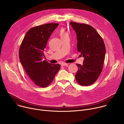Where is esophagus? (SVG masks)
Masks as SVG:
<instances>
[{
  "instance_id": "34e87169",
  "label": "esophagus",
  "mask_w": 124,
  "mask_h": 124,
  "mask_svg": "<svg viewBox=\"0 0 124 124\" xmlns=\"http://www.w3.org/2000/svg\"><path fill=\"white\" fill-rule=\"evenodd\" d=\"M68 65V64L65 63H62V64H61V65L62 66H67V65Z\"/></svg>"
}]
</instances>
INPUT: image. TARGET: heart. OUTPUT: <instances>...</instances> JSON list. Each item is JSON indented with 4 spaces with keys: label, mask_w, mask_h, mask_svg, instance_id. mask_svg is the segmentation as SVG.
<instances>
[{
    "label": "heart",
    "mask_w": 124,
    "mask_h": 124,
    "mask_svg": "<svg viewBox=\"0 0 124 124\" xmlns=\"http://www.w3.org/2000/svg\"><path fill=\"white\" fill-rule=\"evenodd\" d=\"M59 34L60 36L61 39L64 38L65 37L68 36V34L67 31L63 28H61L59 31Z\"/></svg>",
    "instance_id": "b5f03b06"
}]
</instances>
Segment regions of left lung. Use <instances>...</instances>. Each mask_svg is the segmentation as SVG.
<instances>
[{
  "mask_svg": "<svg viewBox=\"0 0 124 124\" xmlns=\"http://www.w3.org/2000/svg\"><path fill=\"white\" fill-rule=\"evenodd\" d=\"M77 36V48L84 58L83 65L76 64L78 69L75 76L78 83L90 85L99 78L103 68L106 52L103 41L90 25L70 22Z\"/></svg>",
  "mask_w": 124,
  "mask_h": 124,
  "instance_id": "8db88e82",
  "label": "left lung"
}]
</instances>
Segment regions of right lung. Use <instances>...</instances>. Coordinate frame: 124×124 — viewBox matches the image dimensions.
<instances>
[{
    "mask_svg": "<svg viewBox=\"0 0 124 124\" xmlns=\"http://www.w3.org/2000/svg\"><path fill=\"white\" fill-rule=\"evenodd\" d=\"M58 24L47 23L31 28L26 33L20 47L22 65L35 84L41 87L49 85L60 68L58 64L42 61L48 39Z\"/></svg>",
    "mask_w": 124,
    "mask_h": 124,
    "instance_id": "add662e5",
    "label": "right lung"
}]
</instances>
